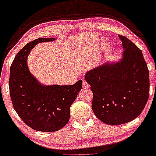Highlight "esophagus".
Returning <instances> with one entry per match:
<instances>
[{
    "instance_id": "obj_1",
    "label": "esophagus",
    "mask_w": 156,
    "mask_h": 156,
    "mask_svg": "<svg viewBox=\"0 0 156 156\" xmlns=\"http://www.w3.org/2000/svg\"><path fill=\"white\" fill-rule=\"evenodd\" d=\"M82 87H83V88H85V89L89 88V84L86 82V81L84 80V81H83V82H82Z\"/></svg>"
}]
</instances>
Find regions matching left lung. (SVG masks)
Here are the masks:
<instances>
[{
	"instance_id": "1",
	"label": "left lung",
	"mask_w": 156,
	"mask_h": 156,
	"mask_svg": "<svg viewBox=\"0 0 156 156\" xmlns=\"http://www.w3.org/2000/svg\"><path fill=\"white\" fill-rule=\"evenodd\" d=\"M123 52L117 62H106L84 78L93 93L95 116L108 125H121L139 116L149 97V71L142 51L119 35Z\"/></svg>"
}]
</instances>
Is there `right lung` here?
<instances>
[{"mask_svg":"<svg viewBox=\"0 0 156 156\" xmlns=\"http://www.w3.org/2000/svg\"><path fill=\"white\" fill-rule=\"evenodd\" d=\"M55 38H38L27 43L15 57L10 70V95L13 108L24 123L35 131L54 132L69 121L70 106L82 89V81L72 85H44L30 72L27 56L40 42Z\"/></svg>","mask_w":156,"mask_h":156,"instance_id":"obj_1","label":"right lung"}]
</instances>
